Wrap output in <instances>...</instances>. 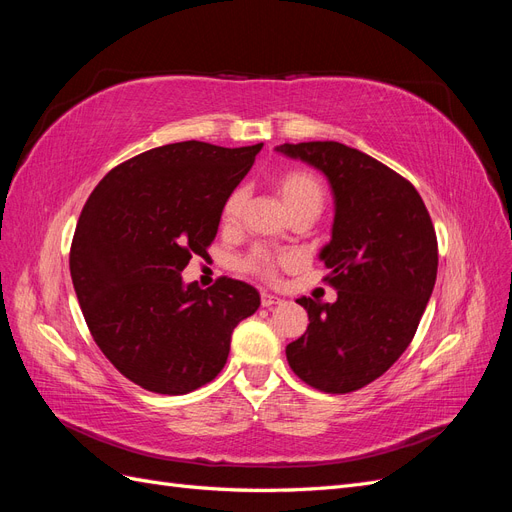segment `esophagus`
<instances>
[{"instance_id": "obj_1", "label": "esophagus", "mask_w": 512, "mask_h": 512, "mask_svg": "<svg viewBox=\"0 0 512 512\" xmlns=\"http://www.w3.org/2000/svg\"><path fill=\"white\" fill-rule=\"evenodd\" d=\"M280 301H282V299H280V297H275V294H269V292H262V294H260V303H262V307H271V305H277Z\"/></svg>"}]
</instances>
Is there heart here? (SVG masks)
I'll list each match as a JSON object with an SVG mask.
<instances>
[{
    "label": "heart",
    "mask_w": 512,
    "mask_h": 512,
    "mask_svg": "<svg viewBox=\"0 0 512 512\" xmlns=\"http://www.w3.org/2000/svg\"><path fill=\"white\" fill-rule=\"evenodd\" d=\"M277 194L282 196L286 209L290 215L299 211H316L320 213L324 207V185L322 181L303 168H288L277 173L273 179ZM245 205V190L237 188L228 194L222 205L220 222L222 226L230 228L239 222V215ZM292 256L288 254H271L267 250H254L241 260V269L262 277V280H275L280 265H288Z\"/></svg>",
    "instance_id": "obj_1"
}]
</instances>
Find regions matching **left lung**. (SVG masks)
Here are the masks:
<instances>
[{
    "label": "left lung",
    "instance_id": "8db88e82",
    "mask_svg": "<svg viewBox=\"0 0 512 512\" xmlns=\"http://www.w3.org/2000/svg\"><path fill=\"white\" fill-rule=\"evenodd\" d=\"M277 151L318 168L335 196L320 260L337 301L297 299L309 324L286 346L288 365L318 391H359L412 342L438 275L436 230L414 185L359 149L312 141Z\"/></svg>",
    "mask_w": 512,
    "mask_h": 512
}]
</instances>
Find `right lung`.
<instances>
[{"instance_id":"1","label":"right lung","mask_w":512,"mask_h":512,"mask_svg":"<svg viewBox=\"0 0 512 512\" xmlns=\"http://www.w3.org/2000/svg\"><path fill=\"white\" fill-rule=\"evenodd\" d=\"M262 143L183 141L115 166L91 192L70 247V275L91 337L119 374L160 395H185L226 365L237 324L260 305L254 286L220 277L185 286L207 258L228 194Z\"/></svg>"}]
</instances>
